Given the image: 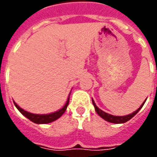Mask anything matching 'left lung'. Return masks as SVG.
<instances>
[{
	"mask_svg": "<svg viewBox=\"0 0 157 157\" xmlns=\"http://www.w3.org/2000/svg\"><path fill=\"white\" fill-rule=\"evenodd\" d=\"M147 100V99H146ZM146 100L144 101V103L140 106V107H139V109H137L136 111L134 112H133V113H131V114L129 115H127V116H124V117H117V116H112V115H110L108 114V113H106V112H104L103 111H102L101 109H99L97 106L95 105V103H94V102L93 98H92V103H93V105L94 106V109H95L96 112L98 113L99 116H100L103 119H104L105 121H107L108 122H111V123H115V124H121V123H124V122L128 121H129V120L131 119L132 117H134L135 115L138 113V112H139V110L141 109L142 107H143V106H144V104L145 103V102H146Z\"/></svg>",
	"mask_w": 157,
	"mask_h": 157,
	"instance_id": "1",
	"label": "left lung"
}]
</instances>
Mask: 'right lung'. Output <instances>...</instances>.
I'll use <instances>...</instances> for the list:
<instances>
[{
  "label": "right lung",
  "mask_w": 157,
  "mask_h": 157,
  "mask_svg": "<svg viewBox=\"0 0 157 157\" xmlns=\"http://www.w3.org/2000/svg\"><path fill=\"white\" fill-rule=\"evenodd\" d=\"M69 96H70V94H69ZM13 103L15 105V107L18 108V111H19L23 116H25L28 119L30 120L31 121L34 122V123H36V124H47V123H50V122L54 121L55 120L59 119V117L63 114L64 112L66 111L67 105H68L69 103V97L68 98H67V103H65V105H64V107H63V108H61V109L59 110V111H57V112H54V113H50V114L47 115L33 114V113L26 112V111H24L23 109H22V108L18 107V105L16 104L14 102H13Z\"/></svg>",
  "instance_id": "right-lung-1"
}]
</instances>
